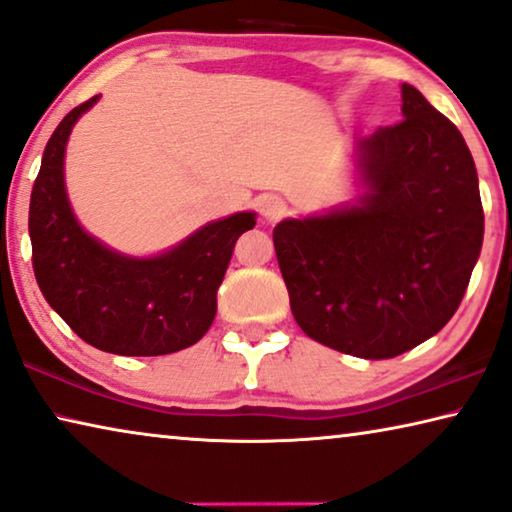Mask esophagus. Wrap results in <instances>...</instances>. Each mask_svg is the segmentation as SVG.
<instances>
[{
  "mask_svg": "<svg viewBox=\"0 0 512 512\" xmlns=\"http://www.w3.org/2000/svg\"><path fill=\"white\" fill-rule=\"evenodd\" d=\"M286 214V203L281 201V198L277 196H270L265 198V201L261 203V217L265 221H270V224H274V221H279L281 217Z\"/></svg>",
  "mask_w": 512,
  "mask_h": 512,
  "instance_id": "1",
  "label": "esophagus"
}]
</instances>
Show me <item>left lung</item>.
<instances>
[{
    "label": "left lung",
    "instance_id": "obj_1",
    "mask_svg": "<svg viewBox=\"0 0 512 512\" xmlns=\"http://www.w3.org/2000/svg\"><path fill=\"white\" fill-rule=\"evenodd\" d=\"M402 115L358 140V203L284 219L272 240L295 321L355 358L411 351L446 325L480 256L485 214L462 133L413 85Z\"/></svg>",
    "mask_w": 512,
    "mask_h": 512
}]
</instances>
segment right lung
<instances>
[{
    "label": "right lung",
    "mask_w": 512,
    "mask_h": 512,
    "mask_svg": "<svg viewBox=\"0 0 512 512\" xmlns=\"http://www.w3.org/2000/svg\"><path fill=\"white\" fill-rule=\"evenodd\" d=\"M96 101L73 108L43 152L29 201L36 281L48 305L99 351L136 358L182 351L210 330L235 242L256 226V214L212 221L150 258L117 254L92 238L66 198L64 150L73 124Z\"/></svg>",
    "instance_id": "right-lung-1"
}]
</instances>
